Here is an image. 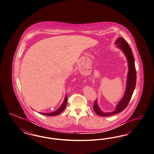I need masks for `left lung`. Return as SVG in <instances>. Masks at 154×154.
I'll use <instances>...</instances> for the list:
<instances>
[{
    "label": "left lung",
    "mask_w": 154,
    "mask_h": 154,
    "mask_svg": "<svg viewBox=\"0 0 154 154\" xmlns=\"http://www.w3.org/2000/svg\"><path fill=\"white\" fill-rule=\"evenodd\" d=\"M116 45L117 46L120 48L125 54L128 59L129 71L127 79V85L125 93L121 101L117 104L116 108L115 111L111 113H104L98 107L97 100L94 104L93 108L94 111L99 116H108L116 114L117 113L122 111L125 109L131 100V98L135 89L137 79V73L135 69L134 58L132 50L129 46V44L123 38H119L116 40Z\"/></svg>",
    "instance_id": "8db88e82"
}]
</instances>
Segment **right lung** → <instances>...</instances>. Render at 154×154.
Returning a JSON list of instances; mask_svg holds the SVG:
<instances>
[{"instance_id":"add662e5","label":"right lung","mask_w":154,"mask_h":154,"mask_svg":"<svg viewBox=\"0 0 154 154\" xmlns=\"http://www.w3.org/2000/svg\"><path fill=\"white\" fill-rule=\"evenodd\" d=\"M66 103H67V97L65 96V99H64V102L62 104V105L57 110H56V111L52 112V113H42V112L40 113L42 114V115H46V116H56L57 115L60 114L61 112H63L65 108L66 107Z\"/></svg>"}]
</instances>
